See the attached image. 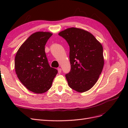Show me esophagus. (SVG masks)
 I'll list each match as a JSON object with an SVG mask.
<instances>
[{
	"label": "esophagus",
	"instance_id": "1",
	"mask_svg": "<svg viewBox=\"0 0 128 128\" xmlns=\"http://www.w3.org/2000/svg\"><path fill=\"white\" fill-rule=\"evenodd\" d=\"M58 73H61V72H62V69H61V68H58Z\"/></svg>",
	"mask_w": 128,
	"mask_h": 128
}]
</instances>
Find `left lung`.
I'll return each mask as SVG.
<instances>
[{"label":"left lung","instance_id":"8db88e82","mask_svg":"<svg viewBox=\"0 0 128 128\" xmlns=\"http://www.w3.org/2000/svg\"><path fill=\"white\" fill-rule=\"evenodd\" d=\"M70 47V72L66 75L70 88L78 92L89 90L96 83L104 66L103 47L90 32L72 28L60 32Z\"/></svg>","mask_w":128,"mask_h":128}]
</instances>
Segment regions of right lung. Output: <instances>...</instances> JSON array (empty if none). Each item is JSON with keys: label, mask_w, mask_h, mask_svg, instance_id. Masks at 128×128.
<instances>
[{"label": "right lung", "mask_w": 128, "mask_h": 128, "mask_svg": "<svg viewBox=\"0 0 128 128\" xmlns=\"http://www.w3.org/2000/svg\"><path fill=\"white\" fill-rule=\"evenodd\" d=\"M52 34L37 32L19 48L15 58L16 74L28 90L43 94L51 88L58 70L49 65L45 45Z\"/></svg>", "instance_id": "right-lung-1"}]
</instances>
